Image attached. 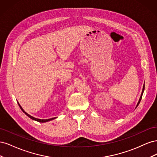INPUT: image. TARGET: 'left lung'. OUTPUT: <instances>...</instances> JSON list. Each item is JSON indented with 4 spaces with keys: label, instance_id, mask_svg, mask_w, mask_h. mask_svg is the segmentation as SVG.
Listing matches in <instances>:
<instances>
[{
    "label": "left lung",
    "instance_id": "8db88e82",
    "mask_svg": "<svg viewBox=\"0 0 157 157\" xmlns=\"http://www.w3.org/2000/svg\"><path fill=\"white\" fill-rule=\"evenodd\" d=\"M144 89H145V85H144V87H143V90H142V93H141V97H140V100H139V101H138V103H137V107L138 106V105L140 104V101H141V98H142V95H143V93H144Z\"/></svg>",
    "mask_w": 157,
    "mask_h": 157
}]
</instances>
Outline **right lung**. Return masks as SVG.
<instances>
[{
    "label": "right lung",
    "instance_id": "1",
    "mask_svg": "<svg viewBox=\"0 0 157 157\" xmlns=\"http://www.w3.org/2000/svg\"><path fill=\"white\" fill-rule=\"evenodd\" d=\"M18 105H19V106H20V107L21 108V109L22 110V111H23V113H25V115L27 116V117H29L30 118H31V119H33V120H34V121H38V122H48V121H52V120H53V119H54V118H56V117L55 118H49V119H39V118H35V117H32V116H31V115H29V114H27V113H25L24 111H23V109L21 108V107L20 106V104H19V103H18Z\"/></svg>",
    "mask_w": 157,
    "mask_h": 157
}]
</instances>
